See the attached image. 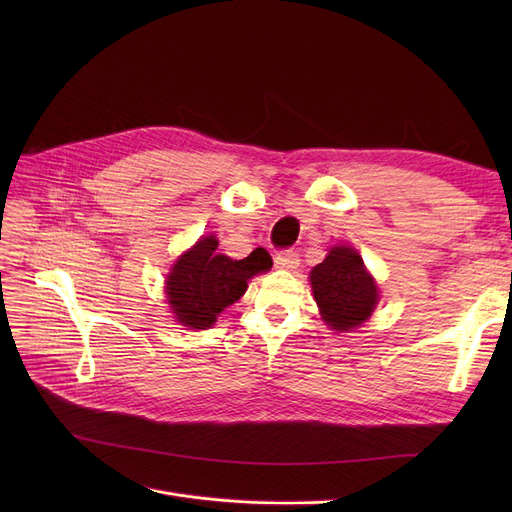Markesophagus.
I'll use <instances>...</instances> for the list:
<instances>
[{
	"label": "esophagus",
	"instance_id": "obj_1",
	"mask_svg": "<svg viewBox=\"0 0 512 512\" xmlns=\"http://www.w3.org/2000/svg\"><path fill=\"white\" fill-rule=\"evenodd\" d=\"M274 261H276V267H280V270H297L301 259H299V253H297V251L284 249V251L276 253Z\"/></svg>",
	"mask_w": 512,
	"mask_h": 512
}]
</instances>
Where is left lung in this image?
<instances>
[{"instance_id":"1","label":"left lung","mask_w":512,"mask_h":512,"mask_svg":"<svg viewBox=\"0 0 512 512\" xmlns=\"http://www.w3.org/2000/svg\"><path fill=\"white\" fill-rule=\"evenodd\" d=\"M309 278L321 319L336 332H353L363 326L380 301L378 284L351 247H332Z\"/></svg>"}]
</instances>
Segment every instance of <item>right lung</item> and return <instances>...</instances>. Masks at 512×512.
<instances>
[{
  "label": "right lung",
  "mask_w": 512,
  "mask_h": 512,
  "mask_svg": "<svg viewBox=\"0 0 512 512\" xmlns=\"http://www.w3.org/2000/svg\"><path fill=\"white\" fill-rule=\"evenodd\" d=\"M270 267L272 257L263 249L234 261L218 253V238L213 234L199 238L193 249L178 257L166 280L174 319L188 330L211 328L218 315L247 292V282Z\"/></svg>",
  "instance_id": "obj_1"
}]
</instances>
